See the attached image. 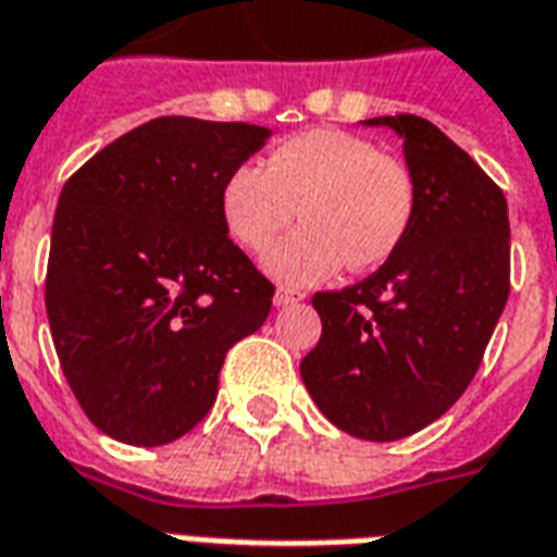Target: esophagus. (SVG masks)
<instances>
[{"mask_svg":"<svg viewBox=\"0 0 557 557\" xmlns=\"http://www.w3.org/2000/svg\"><path fill=\"white\" fill-rule=\"evenodd\" d=\"M304 292H297V288H286V286H280L277 288V295H274V304L277 307H288V304H297V300H304Z\"/></svg>","mask_w":557,"mask_h":557,"instance_id":"esophagus-1","label":"esophagus"}]
</instances>
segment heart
<instances>
[{"label":"heart","instance_id":"obj_1","mask_svg":"<svg viewBox=\"0 0 557 557\" xmlns=\"http://www.w3.org/2000/svg\"><path fill=\"white\" fill-rule=\"evenodd\" d=\"M300 210L304 227L271 250L269 271L283 283H324L342 269H376L400 248L414 215L409 169L368 139L312 127L283 139L262 165L233 169L222 186L231 239L260 253Z\"/></svg>","mask_w":557,"mask_h":557}]
</instances>
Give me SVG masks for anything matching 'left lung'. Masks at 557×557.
Listing matches in <instances>:
<instances>
[{"instance_id": "1", "label": "left lung", "mask_w": 557, "mask_h": 557, "mask_svg": "<svg viewBox=\"0 0 557 557\" xmlns=\"http://www.w3.org/2000/svg\"><path fill=\"white\" fill-rule=\"evenodd\" d=\"M403 137L414 215L371 277L318 292L321 342L300 376L330 423L397 441L438 420L476 376L511 288L503 189L426 119H364Z\"/></svg>"}]
</instances>
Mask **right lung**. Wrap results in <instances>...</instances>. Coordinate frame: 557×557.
<instances>
[{
  "mask_svg": "<svg viewBox=\"0 0 557 557\" xmlns=\"http://www.w3.org/2000/svg\"><path fill=\"white\" fill-rule=\"evenodd\" d=\"M269 137L160 116L63 184L46 312L75 400L110 438L186 435L215 403L227 350L269 318L274 286L222 222L224 181Z\"/></svg>",
  "mask_w": 557,
  "mask_h": 557,
  "instance_id": "right-lung-1",
  "label": "right lung"
}]
</instances>
